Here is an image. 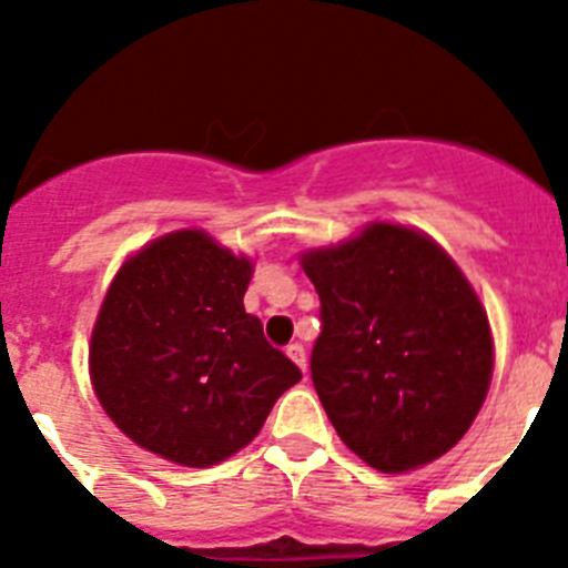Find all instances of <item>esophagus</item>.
I'll use <instances>...</instances> for the list:
<instances>
[{"instance_id":"1","label":"esophagus","mask_w":568,"mask_h":568,"mask_svg":"<svg viewBox=\"0 0 568 568\" xmlns=\"http://www.w3.org/2000/svg\"><path fill=\"white\" fill-rule=\"evenodd\" d=\"M287 355L295 361V364H298L301 373H307V353H304V346H301L298 341L287 346Z\"/></svg>"}]
</instances>
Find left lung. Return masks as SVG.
Masks as SVG:
<instances>
[{
  "label": "left lung",
  "mask_w": 568,
  "mask_h": 568,
  "mask_svg": "<svg viewBox=\"0 0 568 568\" xmlns=\"http://www.w3.org/2000/svg\"><path fill=\"white\" fill-rule=\"evenodd\" d=\"M301 267L321 298L313 384L335 433L378 471H409L466 435L491 381L478 295L429 235L369 224Z\"/></svg>",
  "instance_id": "left-lung-1"
}]
</instances>
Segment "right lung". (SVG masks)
<instances>
[{"mask_svg": "<svg viewBox=\"0 0 568 568\" xmlns=\"http://www.w3.org/2000/svg\"><path fill=\"white\" fill-rule=\"evenodd\" d=\"M253 264L202 230L150 241L119 270L90 338L99 404L133 444L182 466L247 446L301 369L244 310Z\"/></svg>", "mask_w": 568, "mask_h": 568, "instance_id": "obj_1", "label": "right lung"}]
</instances>
